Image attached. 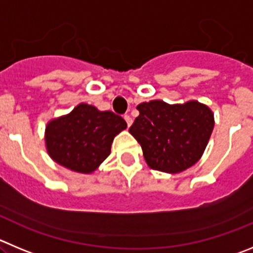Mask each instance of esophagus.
<instances>
[{"label": "esophagus", "instance_id": "esophagus-1", "mask_svg": "<svg viewBox=\"0 0 253 253\" xmlns=\"http://www.w3.org/2000/svg\"><path fill=\"white\" fill-rule=\"evenodd\" d=\"M124 119H125V121H126V124H127V126H131V125H132V119H131V117H129V116L128 115H125L124 116Z\"/></svg>", "mask_w": 253, "mask_h": 253}]
</instances>
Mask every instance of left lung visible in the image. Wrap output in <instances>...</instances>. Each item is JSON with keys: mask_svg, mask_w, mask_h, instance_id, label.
<instances>
[{"mask_svg": "<svg viewBox=\"0 0 253 253\" xmlns=\"http://www.w3.org/2000/svg\"><path fill=\"white\" fill-rule=\"evenodd\" d=\"M129 133L153 169L178 173L201 159L214 126L213 113L198 101L169 105L160 100L137 106Z\"/></svg>", "mask_w": 253, "mask_h": 253, "instance_id": "obj_1", "label": "left lung"}]
</instances>
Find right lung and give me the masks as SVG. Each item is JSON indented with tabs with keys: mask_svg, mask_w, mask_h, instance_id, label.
Returning <instances> with one entry per match:
<instances>
[{
	"mask_svg": "<svg viewBox=\"0 0 253 253\" xmlns=\"http://www.w3.org/2000/svg\"><path fill=\"white\" fill-rule=\"evenodd\" d=\"M126 127L121 116L80 103L68 115L47 124V152L71 171L91 173L107 159L113 138Z\"/></svg>",
	"mask_w": 253,
	"mask_h": 253,
	"instance_id": "right-lung-1",
	"label": "right lung"
}]
</instances>
